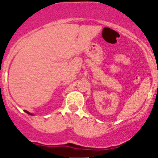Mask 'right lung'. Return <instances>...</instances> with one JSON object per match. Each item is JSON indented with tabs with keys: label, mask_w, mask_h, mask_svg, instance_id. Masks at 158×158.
Returning a JSON list of instances; mask_svg holds the SVG:
<instances>
[{
	"label": "right lung",
	"mask_w": 158,
	"mask_h": 158,
	"mask_svg": "<svg viewBox=\"0 0 158 158\" xmlns=\"http://www.w3.org/2000/svg\"><path fill=\"white\" fill-rule=\"evenodd\" d=\"M25 112H26V113H28V114H29V115H31V114H30V113H29V112H28V111H25Z\"/></svg>",
	"instance_id": "add662e5"
}]
</instances>
